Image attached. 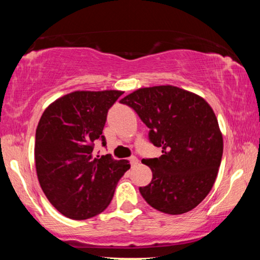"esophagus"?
Here are the masks:
<instances>
[{
    "label": "esophagus",
    "mask_w": 260,
    "mask_h": 260,
    "mask_svg": "<svg viewBox=\"0 0 260 260\" xmlns=\"http://www.w3.org/2000/svg\"><path fill=\"white\" fill-rule=\"evenodd\" d=\"M138 158H136V157H134V156H132L131 158H129V162H131V165L132 166H135L136 164H138Z\"/></svg>",
    "instance_id": "esophagus-1"
}]
</instances>
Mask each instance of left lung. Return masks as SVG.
<instances>
[{
	"mask_svg": "<svg viewBox=\"0 0 260 260\" xmlns=\"http://www.w3.org/2000/svg\"><path fill=\"white\" fill-rule=\"evenodd\" d=\"M120 103L147 125L159 158L143 159L151 182L140 187L147 203L160 212L182 214L203 201L217 178L223 143L217 117L201 96L174 86L140 88Z\"/></svg>",
	"mask_w": 260,
	"mask_h": 260,
	"instance_id": "obj_1",
	"label": "left lung"
}]
</instances>
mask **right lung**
<instances>
[{
	"mask_svg": "<svg viewBox=\"0 0 260 260\" xmlns=\"http://www.w3.org/2000/svg\"><path fill=\"white\" fill-rule=\"evenodd\" d=\"M119 90L73 91L48 107L35 133V166L50 203L70 219L85 220L108 208L131 165L111 155L94 157L98 141Z\"/></svg>",
	"mask_w": 260,
	"mask_h": 260,
	"instance_id": "right-lung-1",
	"label": "right lung"
}]
</instances>
